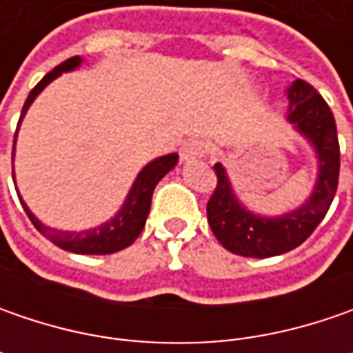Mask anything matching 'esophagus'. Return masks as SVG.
<instances>
[{
    "instance_id": "34e87169",
    "label": "esophagus",
    "mask_w": 353,
    "mask_h": 353,
    "mask_svg": "<svg viewBox=\"0 0 353 353\" xmlns=\"http://www.w3.org/2000/svg\"><path fill=\"white\" fill-rule=\"evenodd\" d=\"M204 153H206V141L200 137H192V139L184 141V145L181 147V159L184 163L196 161L200 157H204Z\"/></svg>"
}]
</instances>
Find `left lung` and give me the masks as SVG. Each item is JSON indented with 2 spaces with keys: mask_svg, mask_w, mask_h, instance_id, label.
I'll return each instance as SVG.
<instances>
[{
  "mask_svg": "<svg viewBox=\"0 0 353 353\" xmlns=\"http://www.w3.org/2000/svg\"><path fill=\"white\" fill-rule=\"evenodd\" d=\"M287 121L314 147L319 176L310 196L296 210L267 218L250 212L230 184L225 169L216 163L218 184L208 200L206 214L214 236L225 250L243 257H273L299 248L324 220L332 204L340 174V143L332 112L316 90L296 78L287 88Z\"/></svg>",
  "mask_w": 353,
  "mask_h": 353,
  "instance_id": "left-lung-1",
  "label": "left lung"
}]
</instances>
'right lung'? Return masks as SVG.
<instances>
[{
	"label": "right lung",
	"instance_id": "right-lung-1",
	"mask_svg": "<svg viewBox=\"0 0 353 353\" xmlns=\"http://www.w3.org/2000/svg\"><path fill=\"white\" fill-rule=\"evenodd\" d=\"M82 64V59L80 57H72L68 61L61 62L54 70H50L37 86H34L27 100H25V105H23V112H21L19 123H17V131H19L21 119L25 117L29 105L34 102V98L47 88L48 84L59 78L62 72H70ZM17 131H15V139H17ZM13 151H15V141H13ZM179 163V155L176 153H170V155L159 157L155 161H151L149 165H145L141 169V172L137 174L135 183L129 190L128 198L121 206V210L117 212L116 216L112 220H108L105 224L98 225V228H92V230H82V232H62V230H54L50 225L41 224L34 214L29 208L27 204L23 202V198L19 194L21 204L27 212L29 220L33 222V225L43 234V236L50 239L54 245H59L61 250L64 251H72V253H82V255H108V253H116V251H121L129 248L137 236L143 232L145 228V220L149 216V210H151V196H153V190H155L157 183L169 172V170L174 169V165ZM17 190V188H15Z\"/></svg>",
	"mask_w": 353,
	"mask_h": 353
}]
</instances>
